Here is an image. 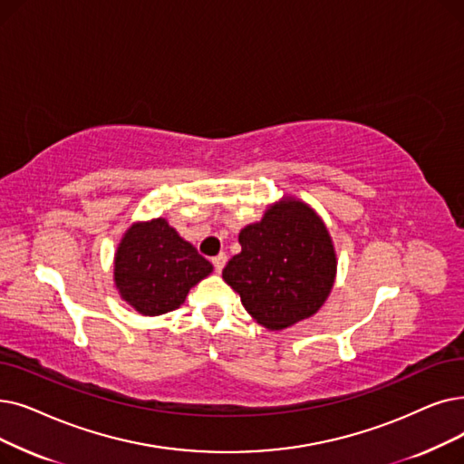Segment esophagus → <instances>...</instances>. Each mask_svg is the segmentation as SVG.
Returning <instances> with one entry per match:
<instances>
[{
	"mask_svg": "<svg viewBox=\"0 0 464 464\" xmlns=\"http://www.w3.org/2000/svg\"><path fill=\"white\" fill-rule=\"evenodd\" d=\"M226 261H227V256L224 252L212 257V266H214L216 273H221V269H224V266H226Z\"/></svg>",
	"mask_w": 464,
	"mask_h": 464,
	"instance_id": "34e87169",
	"label": "esophagus"
}]
</instances>
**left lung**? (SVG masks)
Listing matches in <instances>:
<instances>
[{
	"label": "left lung",
	"instance_id": "1",
	"mask_svg": "<svg viewBox=\"0 0 464 464\" xmlns=\"http://www.w3.org/2000/svg\"><path fill=\"white\" fill-rule=\"evenodd\" d=\"M238 243L243 250L221 276L257 324L280 332L324 305L337 254L324 219L305 200L285 195L259 221L240 229Z\"/></svg>",
	"mask_w": 464,
	"mask_h": 464
}]
</instances>
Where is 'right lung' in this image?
I'll list each match as a JSON object with an SVG mask.
<instances>
[{"label":"right lung","mask_w":464,"mask_h":464,"mask_svg":"<svg viewBox=\"0 0 464 464\" xmlns=\"http://www.w3.org/2000/svg\"><path fill=\"white\" fill-rule=\"evenodd\" d=\"M212 271L210 261L165 218L136 221L121 237L113 256V282L121 299L144 316L178 309Z\"/></svg>","instance_id":"add662e5"}]
</instances>
